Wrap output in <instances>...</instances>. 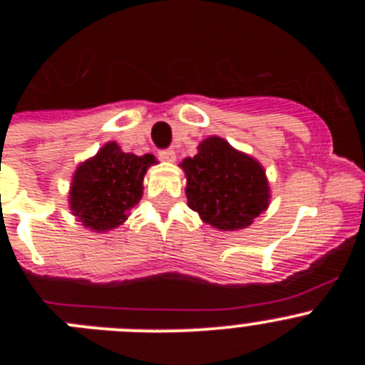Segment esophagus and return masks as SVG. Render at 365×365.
Segmentation results:
<instances>
[{"label":"esophagus","mask_w":365,"mask_h":365,"mask_svg":"<svg viewBox=\"0 0 365 365\" xmlns=\"http://www.w3.org/2000/svg\"><path fill=\"white\" fill-rule=\"evenodd\" d=\"M159 157L163 160H168V163H173V160H175V150H173V148H168V150H163L159 153Z\"/></svg>","instance_id":"esophagus-1"}]
</instances>
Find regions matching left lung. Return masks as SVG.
Returning <instances> with one entry per match:
<instances>
[{"mask_svg": "<svg viewBox=\"0 0 365 365\" xmlns=\"http://www.w3.org/2000/svg\"><path fill=\"white\" fill-rule=\"evenodd\" d=\"M197 150V155L180 163L190 208L219 230L250 227L269 206L270 188L263 166L221 137L205 138Z\"/></svg>", "mask_w": 365, "mask_h": 365, "instance_id": "8db88e82", "label": "left lung"}]
</instances>
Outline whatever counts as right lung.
Instances as JSON below:
<instances>
[{
    "mask_svg": "<svg viewBox=\"0 0 365 365\" xmlns=\"http://www.w3.org/2000/svg\"><path fill=\"white\" fill-rule=\"evenodd\" d=\"M153 155L124 153L108 143L98 153L76 168L71 182L69 208L86 228L108 232L128 219L143 197V180Z\"/></svg>",
    "mask_w": 365,
    "mask_h": 365,
    "instance_id": "add662e5",
    "label": "right lung"
}]
</instances>
